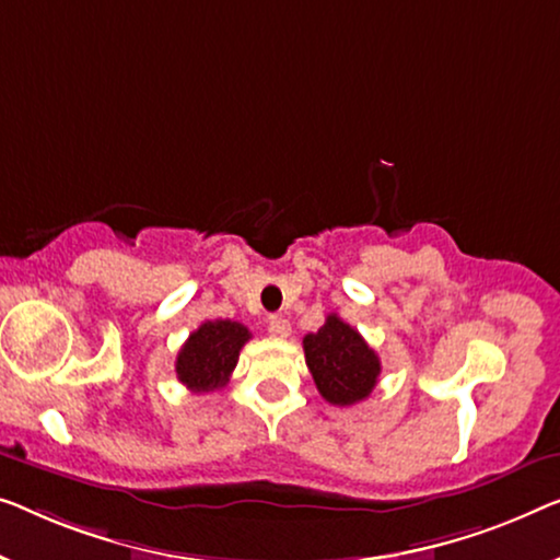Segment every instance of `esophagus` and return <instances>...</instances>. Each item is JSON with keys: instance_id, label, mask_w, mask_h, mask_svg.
Segmentation results:
<instances>
[{"instance_id": "34e87169", "label": "esophagus", "mask_w": 560, "mask_h": 560, "mask_svg": "<svg viewBox=\"0 0 560 560\" xmlns=\"http://www.w3.org/2000/svg\"><path fill=\"white\" fill-rule=\"evenodd\" d=\"M267 328H270V334L275 336V338H288L290 336V320L288 318H282V315H270V318H267Z\"/></svg>"}]
</instances>
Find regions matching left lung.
I'll use <instances>...</instances> for the list:
<instances>
[{
	"mask_svg": "<svg viewBox=\"0 0 560 560\" xmlns=\"http://www.w3.org/2000/svg\"><path fill=\"white\" fill-rule=\"evenodd\" d=\"M305 363L323 399L334 407H351L374 392L381 361L359 330L330 313L318 334L303 338Z\"/></svg>",
	"mask_w": 560,
	"mask_h": 560,
	"instance_id": "8db88e82",
	"label": "left lung"
}]
</instances>
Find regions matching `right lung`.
<instances>
[{
  "label": "right lung",
  "mask_w": 560,
  "mask_h": 560,
  "mask_svg": "<svg viewBox=\"0 0 560 560\" xmlns=\"http://www.w3.org/2000/svg\"><path fill=\"white\" fill-rule=\"evenodd\" d=\"M253 334L237 320H207L176 355V378L194 394L222 388Z\"/></svg>",
  "instance_id": "obj_1"
}]
</instances>
